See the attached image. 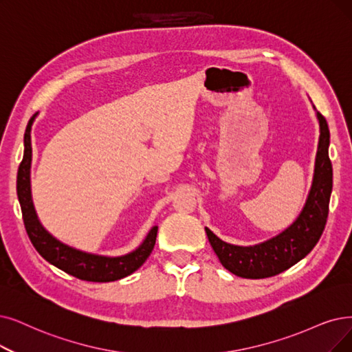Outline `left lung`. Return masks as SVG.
<instances>
[{
	"label": "left lung",
	"instance_id": "8db88e82",
	"mask_svg": "<svg viewBox=\"0 0 352 352\" xmlns=\"http://www.w3.org/2000/svg\"><path fill=\"white\" fill-rule=\"evenodd\" d=\"M316 111V108L314 107ZM319 142L311 190L299 217L270 240L256 245H234L222 241L205 228L221 264L235 276L244 278H265L282 273L305 258L314 250L325 230L332 193V163L329 160L328 122L316 111Z\"/></svg>",
	"mask_w": 352,
	"mask_h": 352
}]
</instances>
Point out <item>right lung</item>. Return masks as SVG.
<instances>
[{
	"mask_svg": "<svg viewBox=\"0 0 352 352\" xmlns=\"http://www.w3.org/2000/svg\"><path fill=\"white\" fill-rule=\"evenodd\" d=\"M34 114L25 127L24 133V156L17 173V196L21 206L24 227L29 235L32 244L38 254L50 264L56 265L65 273L75 276L87 282H116L122 277H127L143 265L148 258L150 252L156 244L157 227H153L143 243L135 250L124 256L109 257L101 254H92L70 247L53 236L40 222L34 209L32 198V184H30V168H32V125L36 120Z\"/></svg>",
	"mask_w": 352,
	"mask_h": 352,
	"instance_id": "1",
	"label": "right lung"
}]
</instances>
